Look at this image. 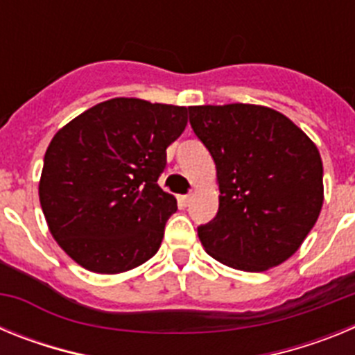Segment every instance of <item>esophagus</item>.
<instances>
[{"label": "esophagus", "mask_w": 355, "mask_h": 355, "mask_svg": "<svg viewBox=\"0 0 355 355\" xmlns=\"http://www.w3.org/2000/svg\"><path fill=\"white\" fill-rule=\"evenodd\" d=\"M180 200H181V205L187 206L188 202H190V200H192V193H187V196H181V197H180Z\"/></svg>", "instance_id": "1"}]
</instances>
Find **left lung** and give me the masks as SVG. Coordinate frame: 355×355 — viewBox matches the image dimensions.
Listing matches in <instances>:
<instances>
[{"instance_id": "1", "label": "left lung", "mask_w": 355, "mask_h": 355, "mask_svg": "<svg viewBox=\"0 0 355 355\" xmlns=\"http://www.w3.org/2000/svg\"><path fill=\"white\" fill-rule=\"evenodd\" d=\"M190 124L216 167L220 200L197 233L206 252L238 270L263 272L302 245L324 202L315 144L266 106H190Z\"/></svg>"}]
</instances>
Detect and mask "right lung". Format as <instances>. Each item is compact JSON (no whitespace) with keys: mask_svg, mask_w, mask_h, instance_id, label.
<instances>
[{"mask_svg":"<svg viewBox=\"0 0 355 355\" xmlns=\"http://www.w3.org/2000/svg\"><path fill=\"white\" fill-rule=\"evenodd\" d=\"M184 106L115 97L53 137L39 197L53 238L78 265L119 274L158 252L178 209L158 180L187 128Z\"/></svg>","mask_w":355,"mask_h":355,"instance_id":"obj_1","label":"right lung"}]
</instances>
